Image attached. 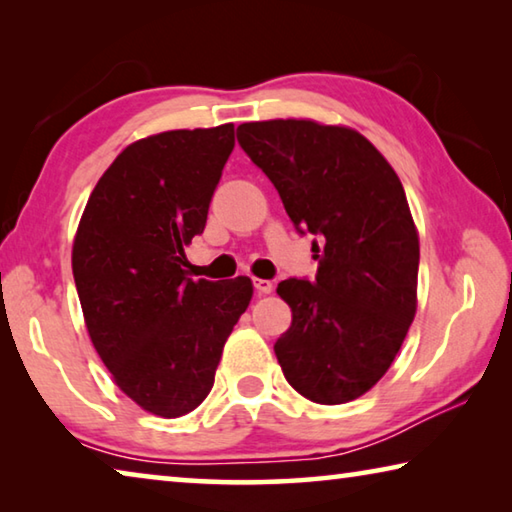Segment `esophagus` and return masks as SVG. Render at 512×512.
Returning a JSON list of instances; mask_svg holds the SVG:
<instances>
[{
	"label": "esophagus",
	"instance_id": "1",
	"mask_svg": "<svg viewBox=\"0 0 512 512\" xmlns=\"http://www.w3.org/2000/svg\"><path fill=\"white\" fill-rule=\"evenodd\" d=\"M253 287H255L257 293H271L273 291V282L271 280H259V277H255Z\"/></svg>",
	"mask_w": 512,
	"mask_h": 512
}]
</instances>
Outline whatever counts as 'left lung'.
I'll use <instances>...</instances> for the list:
<instances>
[{
  "mask_svg": "<svg viewBox=\"0 0 512 512\" xmlns=\"http://www.w3.org/2000/svg\"><path fill=\"white\" fill-rule=\"evenodd\" d=\"M241 149L266 173L318 273L277 284L291 327L273 350L316 404H345L391 368L415 316L420 244L404 187L357 131L309 119L250 121Z\"/></svg>",
  "mask_w": 512,
  "mask_h": 512,
  "instance_id": "1",
  "label": "left lung"
}]
</instances>
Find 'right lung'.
Instances as JSON below:
<instances>
[{
	"mask_svg": "<svg viewBox=\"0 0 512 512\" xmlns=\"http://www.w3.org/2000/svg\"><path fill=\"white\" fill-rule=\"evenodd\" d=\"M235 126L169 131L126 146L94 187L72 250L85 325L117 386L144 411L180 418L214 386L253 282L187 277Z\"/></svg>",
	"mask_w": 512,
	"mask_h": 512,
	"instance_id": "right-lung-1",
	"label": "right lung"
}]
</instances>
